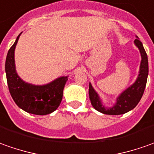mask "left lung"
<instances>
[{
	"mask_svg": "<svg viewBox=\"0 0 154 154\" xmlns=\"http://www.w3.org/2000/svg\"><path fill=\"white\" fill-rule=\"evenodd\" d=\"M136 37L137 39L134 41V44L140 51V54L142 57L139 74L136 81L125 91H123L117 97L115 103L111 107H106L103 103V101L98 93L95 91L91 84H89V96L91 103L93 108L100 113L108 115L124 114L132 110L142 98L147 84L148 75V60L142 43L137 36Z\"/></svg>",
	"mask_w": 154,
	"mask_h": 154,
	"instance_id": "left-lung-1",
	"label": "left lung"
}]
</instances>
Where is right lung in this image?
I'll return each instance as SVG.
<instances>
[{
	"mask_svg": "<svg viewBox=\"0 0 154 154\" xmlns=\"http://www.w3.org/2000/svg\"><path fill=\"white\" fill-rule=\"evenodd\" d=\"M21 34L9 49L6 59L5 70L9 91L15 103L23 111L46 115L54 112L60 105L68 76H61L45 85H33L23 80L16 71L14 58L15 48Z\"/></svg>",
	"mask_w": 154,
	"mask_h": 154,
	"instance_id": "obj_1",
	"label": "right lung"
}]
</instances>
